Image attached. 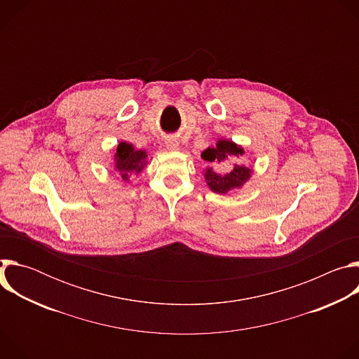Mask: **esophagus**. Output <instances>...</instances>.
<instances>
[{
  "label": "esophagus",
  "instance_id": "1",
  "mask_svg": "<svg viewBox=\"0 0 359 359\" xmlns=\"http://www.w3.org/2000/svg\"><path fill=\"white\" fill-rule=\"evenodd\" d=\"M165 146L168 150H177L179 149V142L176 137H168L165 140Z\"/></svg>",
  "mask_w": 359,
  "mask_h": 359
}]
</instances>
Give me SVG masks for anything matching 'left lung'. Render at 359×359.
Segmentation results:
<instances>
[{
  "mask_svg": "<svg viewBox=\"0 0 359 359\" xmlns=\"http://www.w3.org/2000/svg\"><path fill=\"white\" fill-rule=\"evenodd\" d=\"M245 153L241 144L236 142L220 137L216 142V146L208 147L201 151V159L206 161L209 166L203 169L204 182L209 186L213 193L217 194H227L236 189H241L252 176V168H247L245 165L233 163V168L227 173H219L215 166L230 162L231 158H240Z\"/></svg>",
  "mask_w": 359,
  "mask_h": 359,
  "instance_id": "8db88e82",
  "label": "left lung"
}]
</instances>
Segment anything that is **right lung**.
<instances>
[{"label":"right lung","instance_id":"obj_1","mask_svg":"<svg viewBox=\"0 0 359 359\" xmlns=\"http://www.w3.org/2000/svg\"><path fill=\"white\" fill-rule=\"evenodd\" d=\"M146 149H136L129 142H119L115 147L114 155V170L125 182H130V176L139 175L150 162Z\"/></svg>","mask_w":359,"mask_h":359}]
</instances>
